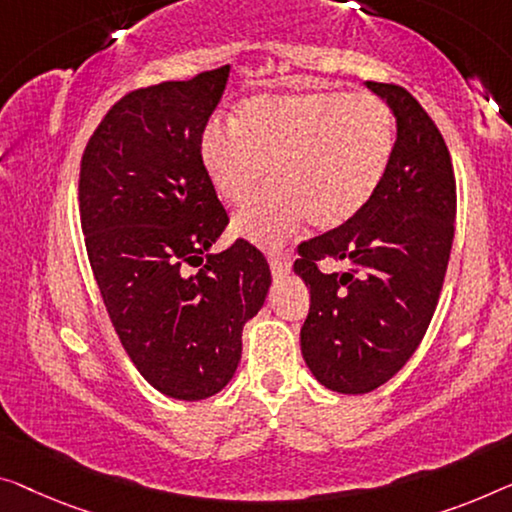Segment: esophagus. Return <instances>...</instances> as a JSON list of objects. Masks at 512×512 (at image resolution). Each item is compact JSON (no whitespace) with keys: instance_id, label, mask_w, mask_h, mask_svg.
I'll use <instances>...</instances> for the list:
<instances>
[{"instance_id":"esophagus-1","label":"esophagus","mask_w":512,"mask_h":512,"mask_svg":"<svg viewBox=\"0 0 512 512\" xmlns=\"http://www.w3.org/2000/svg\"><path fill=\"white\" fill-rule=\"evenodd\" d=\"M269 266H271V273L276 278L287 276V273H289V259L285 255H271Z\"/></svg>"}]
</instances>
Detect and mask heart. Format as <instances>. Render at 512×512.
I'll list each match as a JSON object with an SVG mask.
<instances>
[{
  "label": "heart",
  "mask_w": 512,
  "mask_h": 512,
  "mask_svg": "<svg viewBox=\"0 0 512 512\" xmlns=\"http://www.w3.org/2000/svg\"><path fill=\"white\" fill-rule=\"evenodd\" d=\"M395 117L384 98L349 91L257 94L241 101L232 126L211 119L200 158L216 193L232 207L255 204L234 218V232L278 248L310 218L335 230L363 211L388 170Z\"/></svg>",
  "instance_id": "heart-1"
}]
</instances>
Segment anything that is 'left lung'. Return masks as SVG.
<instances>
[{"instance_id": "1", "label": "left lung", "mask_w": 512, "mask_h": 512, "mask_svg": "<svg viewBox=\"0 0 512 512\" xmlns=\"http://www.w3.org/2000/svg\"><path fill=\"white\" fill-rule=\"evenodd\" d=\"M398 121L377 193L349 223L301 241L294 271L310 289L301 352L326 388L370 393L421 345L455 234V172L437 124L400 85L368 82ZM324 261L342 263L322 272Z\"/></svg>"}]
</instances>
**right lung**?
I'll return each mask as SVG.
<instances>
[{
  "label": "right lung",
  "instance_id": "1",
  "mask_svg": "<svg viewBox=\"0 0 512 512\" xmlns=\"http://www.w3.org/2000/svg\"><path fill=\"white\" fill-rule=\"evenodd\" d=\"M230 66L119 98L80 160V223L105 310L140 375L174 400H204L232 379L241 333L264 305L271 269L236 239L200 158V135ZM188 265H200L190 272Z\"/></svg>",
  "mask_w": 512,
  "mask_h": 512
}]
</instances>
